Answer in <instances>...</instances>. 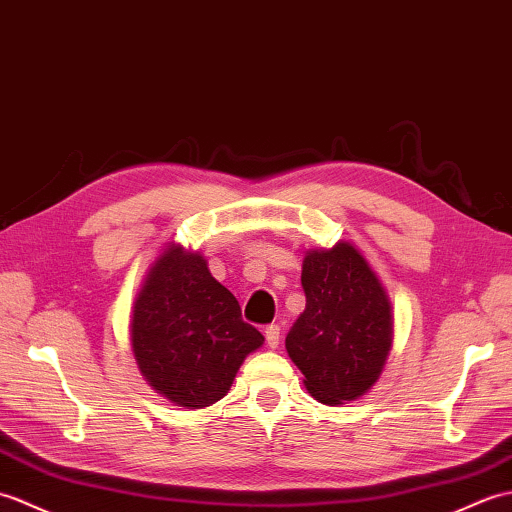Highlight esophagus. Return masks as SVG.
Returning <instances> with one entry per match:
<instances>
[{"mask_svg": "<svg viewBox=\"0 0 512 512\" xmlns=\"http://www.w3.org/2000/svg\"><path fill=\"white\" fill-rule=\"evenodd\" d=\"M265 339H267L269 348H278V344H280V326L278 324L267 326L265 328Z\"/></svg>", "mask_w": 512, "mask_h": 512, "instance_id": "34e87169", "label": "esophagus"}]
</instances>
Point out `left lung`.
<instances>
[{"label": "left lung", "mask_w": 512, "mask_h": 512, "mask_svg": "<svg viewBox=\"0 0 512 512\" xmlns=\"http://www.w3.org/2000/svg\"><path fill=\"white\" fill-rule=\"evenodd\" d=\"M306 309L287 352L315 401H357L379 381L394 342L390 295L359 249L339 241L302 260Z\"/></svg>", "instance_id": "8db88e82"}]
</instances>
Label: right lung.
I'll list each match as a JSON object with an SVG mask.
<instances>
[{
  "instance_id": "right-lung-1",
  "label": "right lung",
  "mask_w": 512,
  "mask_h": 512,
  "mask_svg": "<svg viewBox=\"0 0 512 512\" xmlns=\"http://www.w3.org/2000/svg\"><path fill=\"white\" fill-rule=\"evenodd\" d=\"M129 339L146 383L186 410L221 401L245 357L265 342L243 322L234 295L212 278L206 256L175 241L146 269Z\"/></svg>"
}]
</instances>
